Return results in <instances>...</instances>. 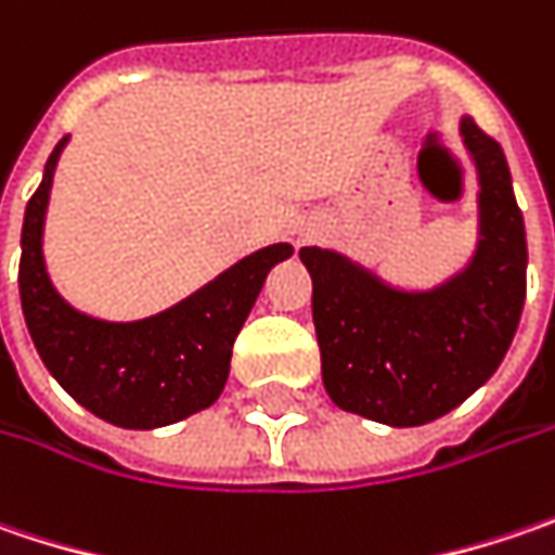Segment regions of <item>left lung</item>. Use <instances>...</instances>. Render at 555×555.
Instances as JSON below:
<instances>
[{
	"instance_id": "1",
	"label": "left lung",
	"mask_w": 555,
	"mask_h": 555,
	"mask_svg": "<svg viewBox=\"0 0 555 555\" xmlns=\"http://www.w3.org/2000/svg\"><path fill=\"white\" fill-rule=\"evenodd\" d=\"M481 180V245L472 267L425 295L395 292L348 257L301 248L328 398L395 428L450 413L496 373L525 304V220L503 149L463 117Z\"/></svg>"
}]
</instances>
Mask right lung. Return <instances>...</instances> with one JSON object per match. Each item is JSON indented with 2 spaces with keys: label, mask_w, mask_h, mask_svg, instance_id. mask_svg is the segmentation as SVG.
I'll return each mask as SVG.
<instances>
[{
  "label": "right lung",
  "mask_w": 555,
  "mask_h": 555,
  "mask_svg": "<svg viewBox=\"0 0 555 555\" xmlns=\"http://www.w3.org/2000/svg\"><path fill=\"white\" fill-rule=\"evenodd\" d=\"M61 139L27 202L21 232V307L46 370L99 420L120 428L180 422L220 398L235 335L251 313L270 267L292 245H270L167 313L142 323H102L59 298L42 267V214Z\"/></svg>",
  "instance_id": "1"
}]
</instances>
